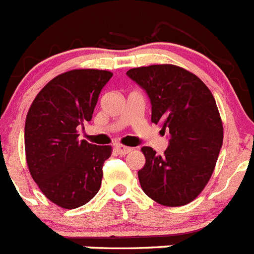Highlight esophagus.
Returning <instances> with one entry per match:
<instances>
[{
  "label": "esophagus",
  "instance_id": "esophagus-1",
  "mask_svg": "<svg viewBox=\"0 0 254 254\" xmlns=\"http://www.w3.org/2000/svg\"><path fill=\"white\" fill-rule=\"evenodd\" d=\"M115 149H116V152L119 153V154H127V153L131 152L132 148L125 147V145H123V144H116Z\"/></svg>",
  "mask_w": 254,
  "mask_h": 254
}]
</instances>
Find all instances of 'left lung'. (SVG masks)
Here are the masks:
<instances>
[{
	"instance_id": "left-lung-1",
	"label": "left lung",
	"mask_w": 254,
	"mask_h": 254,
	"mask_svg": "<svg viewBox=\"0 0 254 254\" xmlns=\"http://www.w3.org/2000/svg\"><path fill=\"white\" fill-rule=\"evenodd\" d=\"M127 74L147 92L152 122L170 131L163 155L141 148L145 157L138 172L141 189L164 206L189 204L209 182L223 145L215 99L197 76L177 65L132 68Z\"/></svg>"
}]
</instances>
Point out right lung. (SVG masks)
<instances>
[{
	"label": "right lung",
	"instance_id": "obj_1",
	"mask_svg": "<svg viewBox=\"0 0 254 254\" xmlns=\"http://www.w3.org/2000/svg\"><path fill=\"white\" fill-rule=\"evenodd\" d=\"M113 73L73 69L44 86L25 123V153L31 177L42 192L63 209L87 204L99 192L109 145L78 140V129L91 122Z\"/></svg>",
	"mask_w": 254,
	"mask_h": 254
}]
</instances>
